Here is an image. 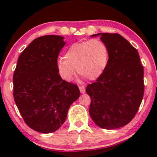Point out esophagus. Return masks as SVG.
<instances>
[{"instance_id":"esophagus-1","label":"esophagus","mask_w":157,"mask_h":157,"mask_svg":"<svg viewBox=\"0 0 157 157\" xmlns=\"http://www.w3.org/2000/svg\"><path fill=\"white\" fill-rule=\"evenodd\" d=\"M79 89H80V92L82 94H84L85 91H86V88H85L84 86H79Z\"/></svg>"}]
</instances>
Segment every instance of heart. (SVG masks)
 <instances>
[{
	"instance_id": "obj_1",
	"label": "heart",
	"mask_w": 157,
	"mask_h": 157,
	"mask_svg": "<svg viewBox=\"0 0 157 157\" xmlns=\"http://www.w3.org/2000/svg\"><path fill=\"white\" fill-rule=\"evenodd\" d=\"M64 59L57 61V69L63 80L71 81L77 72L89 80L98 79L107 66L109 48L102 40L94 38L70 46Z\"/></svg>"
}]
</instances>
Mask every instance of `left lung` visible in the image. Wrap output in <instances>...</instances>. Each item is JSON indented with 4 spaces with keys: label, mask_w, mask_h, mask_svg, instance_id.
I'll use <instances>...</instances> for the list:
<instances>
[{
    "label": "left lung",
    "mask_w": 157,
    "mask_h": 157,
    "mask_svg": "<svg viewBox=\"0 0 157 157\" xmlns=\"http://www.w3.org/2000/svg\"><path fill=\"white\" fill-rule=\"evenodd\" d=\"M109 48V61L96 82L88 85L89 114L97 125L116 129L128 124L144 94V70L137 50L119 34L99 33Z\"/></svg>",
    "instance_id": "obj_1"
}]
</instances>
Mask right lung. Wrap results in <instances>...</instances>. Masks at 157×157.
Segmentation results:
<instances>
[{"label": "right lung", "instance_id": "add662e5", "mask_svg": "<svg viewBox=\"0 0 157 157\" xmlns=\"http://www.w3.org/2000/svg\"><path fill=\"white\" fill-rule=\"evenodd\" d=\"M65 44L59 35L37 37L19 56L14 72L16 105L26 125L43 134L60 128L80 97L78 86L63 80L57 69Z\"/></svg>", "mask_w": 157, "mask_h": 157}]
</instances>
